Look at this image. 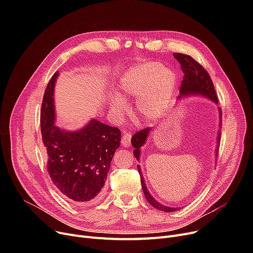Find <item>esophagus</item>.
<instances>
[{
  "mask_svg": "<svg viewBox=\"0 0 253 253\" xmlns=\"http://www.w3.org/2000/svg\"><path fill=\"white\" fill-rule=\"evenodd\" d=\"M121 142L124 147H129L131 143V134L128 133V132H126V131H123V136H122Z\"/></svg>",
  "mask_w": 253,
  "mask_h": 253,
  "instance_id": "34e87169",
  "label": "esophagus"
}]
</instances>
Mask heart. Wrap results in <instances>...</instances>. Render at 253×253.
Instances as JSON below:
<instances>
[{
    "mask_svg": "<svg viewBox=\"0 0 253 253\" xmlns=\"http://www.w3.org/2000/svg\"><path fill=\"white\" fill-rule=\"evenodd\" d=\"M176 86V77L158 62L137 64L129 70L119 84L120 95L110 98L114 116L121 118L127 111L126 98H138L137 111L147 120L160 118L166 111Z\"/></svg>",
    "mask_w": 253,
    "mask_h": 253,
    "instance_id": "1",
    "label": "heart"
}]
</instances>
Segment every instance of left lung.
<instances>
[{"mask_svg": "<svg viewBox=\"0 0 253 253\" xmlns=\"http://www.w3.org/2000/svg\"><path fill=\"white\" fill-rule=\"evenodd\" d=\"M173 56L180 63L181 70L184 74L183 80H182L180 88H179L178 98H184L185 96H192V95H199V96H204L217 104L218 100H217V95H216L215 90H214L213 83H212L209 74L206 72V70L203 68V66L200 63H198L190 55L181 54V53H173ZM218 111H219V120H220L219 128H220L221 127V111L219 110V108H218ZM151 130H152L151 128L142 129L132 136L131 143H132V147L134 148L133 155L138 162L140 159L141 147L143 144H145V142H147V139L149 137ZM219 141H220V133L218 131V134L216 137L217 145H216V150H215V155H217ZM137 169H138V172L140 174V181H141L144 197L153 207L161 210V211H164V212H173V211H177L180 209L178 207L165 206L161 203H159L157 200H155V198L150 194V192L148 191L147 185H145L144 178L142 176V172L140 170L139 165H137Z\"/></svg>", "mask_w": 253, "mask_h": 253, "instance_id": "obj_1", "label": "left lung"}]
</instances>
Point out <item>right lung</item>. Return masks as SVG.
<instances>
[{"label":"right lung","mask_w":253,"mask_h":253,"mask_svg":"<svg viewBox=\"0 0 253 253\" xmlns=\"http://www.w3.org/2000/svg\"><path fill=\"white\" fill-rule=\"evenodd\" d=\"M58 75L56 72L48 83L41 109L47 170L61 194L77 204L86 205L102 195L114 154L121 144V131L96 119L76 131L56 126L54 87Z\"/></svg>","instance_id":"obj_1"}]
</instances>
